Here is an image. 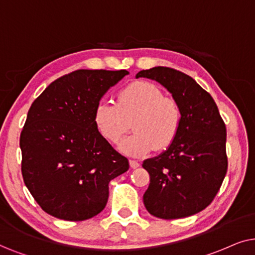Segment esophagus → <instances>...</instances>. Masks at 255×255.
<instances>
[{
  "label": "esophagus",
  "mask_w": 255,
  "mask_h": 255,
  "mask_svg": "<svg viewBox=\"0 0 255 255\" xmlns=\"http://www.w3.org/2000/svg\"><path fill=\"white\" fill-rule=\"evenodd\" d=\"M129 165H130V168L136 169L140 167V163H138L137 161H134V159H129Z\"/></svg>",
  "instance_id": "34e87169"
}]
</instances>
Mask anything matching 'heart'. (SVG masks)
<instances>
[{
  "mask_svg": "<svg viewBox=\"0 0 255 255\" xmlns=\"http://www.w3.org/2000/svg\"><path fill=\"white\" fill-rule=\"evenodd\" d=\"M94 122L104 137L118 142L131 127L135 130L119 144L126 155L143 156L152 148L164 150L177 136L182 112L177 101L164 97L161 88L137 81L121 91L118 103L101 100L94 111Z\"/></svg>",
  "mask_w": 255,
  "mask_h": 255,
  "instance_id": "b5f03b06",
  "label": "heart"
}]
</instances>
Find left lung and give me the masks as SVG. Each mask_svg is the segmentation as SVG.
Masks as SVG:
<instances>
[{
	"mask_svg": "<svg viewBox=\"0 0 255 255\" xmlns=\"http://www.w3.org/2000/svg\"><path fill=\"white\" fill-rule=\"evenodd\" d=\"M136 78L161 84L182 112L174 142L142 164L150 176L145 209L161 219L196 215L211 204L227 170L226 128L218 107L196 80L177 70L156 66L140 71Z\"/></svg>",
	"mask_w": 255,
	"mask_h": 255,
	"instance_id": "8db88e82",
	"label": "left lung"
}]
</instances>
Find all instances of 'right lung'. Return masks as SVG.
Segmentation results:
<instances>
[{
	"label": "right lung",
	"instance_id": "add662e5",
	"mask_svg": "<svg viewBox=\"0 0 255 255\" xmlns=\"http://www.w3.org/2000/svg\"><path fill=\"white\" fill-rule=\"evenodd\" d=\"M126 70H78L51 83L33 101L19 138L22 175L40 208L81 222L108 201V184L129 169L128 159L100 134L94 111Z\"/></svg>",
	"mask_w": 255,
	"mask_h": 255
}]
</instances>
